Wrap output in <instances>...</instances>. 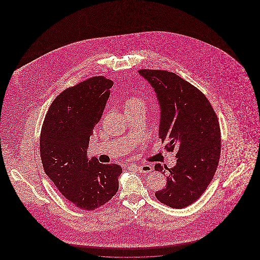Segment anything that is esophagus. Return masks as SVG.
Wrapping results in <instances>:
<instances>
[{"instance_id": "obj_1", "label": "esophagus", "mask_w": 260, "mask_h": 260, "mask_svg": "<svg viewBox=\"0 0 260 260\" xmlns=\"http://www.w3.org/2000/svg\"><path fill=\"white\" fill-rule=\"evenodd\" d=\"M136 167V170L139 172V173H150V172H152V167L151 166H149V165H142V166H135Z\"/></svg>"}]
</instances>
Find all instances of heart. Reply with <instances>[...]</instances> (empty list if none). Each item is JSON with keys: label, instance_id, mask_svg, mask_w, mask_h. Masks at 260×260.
I'll return each mask as SVG.
<instances>
[{"label": "heart", "instance_id": "heart-1", "mask_svg": "<svg viewBox=\"0 0 260 260\" xmlns=\"http://www.w3.org/2000/svg\"><path fill=\"white\" fill-rule=\"evenodd\" d=\"M137 103H142L139 99H131L127 100V102H126V104H125V106H131V105H135V104H137Z\"/></svg>", "mask_w": 260, "mask_h": 260}]
</instances>
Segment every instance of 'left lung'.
Listing matches in <instances>:
<instances>
[{
	"mask_svg": "<svg viewBox=\"0 0 260 260\" xmlns=\"http://www.w3.org/2000/svg\"><path fill=\"white\" fill-rule=\"evenodd\" d=\"M154 88L160 105L159 137L165 148L176 151V165L168 169L156 164L167 185L155 193L162 204L183 209L206 191L216 172L221 139L217 116L210 101L197 87L173 72L141 69L138 71Z\"/></svg>",
	"mask_w": 260,
	"mask_h": 260,
	"instance_id": "1",
	"label": "left lung"
}]
</instances>
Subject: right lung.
<instances>
[{
    "label": "right lung",
    "instance_id": "right-lung-1",
    "mask_svg": "<svg viewBox=\"0 0 260 260\" xmlns=\"http://www.w3.org/2000/svg\"><path fill=\"white\" fill-rule=\"evenodd\" d=\"M113 82L95 76L68 87L53 100L42 126L40 153L44 171L75 207L93 210L119 189L122 168L87 156L89 136L110 96Z\"/></svg>",
    "mask_w": 260,
    "mask_h": 260
}]
</instances>
